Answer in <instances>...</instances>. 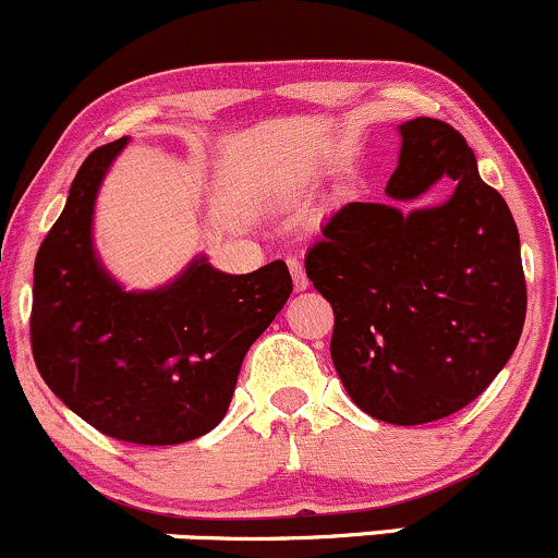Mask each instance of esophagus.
Here are the masks:
<instances>
[{"mask_svg":"<svg viewBox=\"0 0 558 558\" xmlns=\"http://www.w3.org/2000/svg\"><path fill=\"white\" fill-rule=\"evenodd\" d=\"M289 269H291V278H293V286H296V291L307 289L310 280H307V272H304L302 262H299V259H289Z\"/></svg>","mask_w":558,"mask_h":558,"instance_id":"34e87169","label":"esophagus"}]
</instances>
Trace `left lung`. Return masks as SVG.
<instances>
[{
    "mask_svg": "<svg viewBox=\"0 0 558 558\" xmlns=\"http://www.w3.org/2000/svg\"><path fill=\"white\" fill-rule=\"evenodd\" d=\"M395 204L341 206L307 251V278L333 307L330 357L360 410L418 426L466 408L504 371L527 315L519 230L485 185L461 132L400 124ZM450 175L451 198L402 213Z\"/></svg>",
    "mask_w": 558,
    "mask_h": 558,
    "instance_id": "left-lung-1",
    "label": "left lung"
}]
</instances>
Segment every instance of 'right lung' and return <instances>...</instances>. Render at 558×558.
Here are the masks:
<instances>
[{
	"label": "right lung",
	"mask_w": 558,
	"mask_h": 558,
	"mask_svg": "<svg viewBox=\"0 0 558 558\" xmlns=\"http://www.w3.org/2000/svg\"><path fill=\"white\" fill-rule=\"evenodd\" d=\"M126 143L89 153L41 241L31 349L47 387L97 432L132 445H180L225 418L248 347L293 283L280 259L228 275L198 256L161 289H121L92 246V214Z\"/></svg>",
	"instance_id": "1"
}]
</instances>
